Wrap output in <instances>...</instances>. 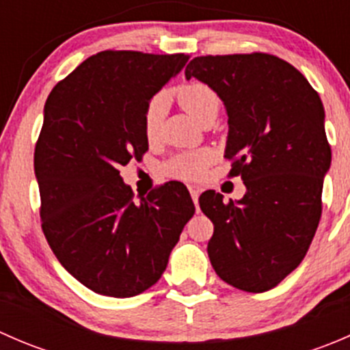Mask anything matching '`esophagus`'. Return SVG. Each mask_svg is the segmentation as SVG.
Listing matches in <instances>:
<instances>
[{"label": "esophagus", "mask_w": 350, "mask_h": 350, "mask_svg": "<svg viewBox=\"0 0 350 350\" xmlns=\"http://www.w3.org/2000/svg\"><path fill=\"white\" fill-rule=\"evenodd\" d=\"M189 193H191L193 201H195V204H196L198 203V196H200V188H196V186H189Z\"/></svg>", "instance_id": "esophagus-1"}]
</instances>
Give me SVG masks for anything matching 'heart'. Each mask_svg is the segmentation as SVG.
<instances>
[{
  "mask_svg": "<svg viewBox=\"0 0 350 350\" xmlns=\"http://www.w3.org/2000/svg\"><path fill=\"white\" fill-rule=\"evenodd\" d=\"M176 98H178L179 105L196 120L198 123L204 122L208 118H217L218 111H220L221 101L220 96L213 88H210L204 83H188L185 86L178 88L176 91ZM165 100L164 96H155L147 105L146 113H144V132L149 140H154L159 135L161 130L162 116H164ZM210 150L201 149L193 150V152H183L165 164L164 171L165 174L172 176V178L181 179H198L203 176L206 165L211 162Z\"/></svg>",
  "mask_w": 350,
  "mask_h": 350,
  "instance_id": "b5f03b06",
  "label": "heart"
}]
</instances>
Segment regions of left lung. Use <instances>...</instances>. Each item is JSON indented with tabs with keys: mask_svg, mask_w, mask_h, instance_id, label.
Here are the masks:
<instances>
[{
	"mask_svg": "<svg viewBox=\"0 0 350 350\" xmlns=\"http://www.w3.org/2000/svg\"><path fill=\"white\" fill-rule=\"evenodd\" d=\"M185 74L224 101L225 157L247 189L228 203L213 189L200 196L215 227L210 262L234 288L269 291L299 266L322 215L332 161L322 100L298 69L260 52L195 57Z\"/></svg>",
	"mask_w": 350,
	"mask_h": 350,
	"instance_id": "left-lung-1",
	"label": "left lung"
}]
</instances>
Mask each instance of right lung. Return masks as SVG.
I'll return each instance as SVG.
<instances>
[{
	"label": "right lung",
	"mask_w": 350,
	"mask_h": 350,
	"mask_svg": "<svg viewBox=\"0 0 350 350\" xmlns=\"http://www.w3.org/2000/svg\"><path fill=\"white\" fill-rule=\"evenodd\" d=\"M189 55L105 51L55 84L35 147L40 217L52 252L79 283L130 298L159 281L195 215L181 183L140 203L118 169L149 149L144 113Z\"/></svg>",
	"instance_id": "obj_1"
}]
</instances>
